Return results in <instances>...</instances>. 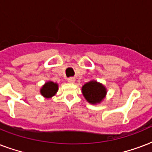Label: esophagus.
Here are the masks:
<instances>
[{"label": "esophagus", "instance_id": "1", "mask_svg": "<svg viewBox=\"0 0 152 152\" xmlns=\"http://www.w3.org/2000/svg\"><path fill=\"white\" fill-rule=\"evenodd\" d=\"M68 80V82H69V83H72L75 82V78H74V77H69V78H68V80Z\"/></svg>", "mask_w": 152, "mask_h": 152}]
</instances>
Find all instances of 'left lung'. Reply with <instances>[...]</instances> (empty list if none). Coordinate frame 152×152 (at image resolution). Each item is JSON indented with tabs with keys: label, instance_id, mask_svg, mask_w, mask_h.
Returning <instances> with one entry per match:
<instances>
[{
	"label": "left lung",
	"instance_id": "8db88e82",
	"mask_svg": "<svg viewBox=\"0 0 152 152\" xmlns=\"http://www.w3.org/2000/svg\"><path fill=\"white\" fill-rule=\"evenodd\" d=\"M82 93L86 100L91 104L101 102L106 95V88L97 81L91 80L82 87Z\"/></svg>",
	"mask_w": 152,
	"mask_h": 152
}]
</instances>
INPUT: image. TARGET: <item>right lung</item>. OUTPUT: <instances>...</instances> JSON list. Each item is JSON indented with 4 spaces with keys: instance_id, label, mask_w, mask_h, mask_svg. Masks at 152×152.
<instances>
[{
    "instance_id": "1",
    "label": "right lung",
    "mask_w": 152,
    "mask_h": 152,
    "mask_svg": "<svg viewBox=\"0 0 152 152\" xmlns=\"http://www.w3.org/2000/svg\"><path fill=\"white\" fill-rule=\"evenodd\" d=\"M58 91V84L53 81H48L42 87L40 93L43 97L46 99L52 98Z\"/></svg>"
}]
</instances>
